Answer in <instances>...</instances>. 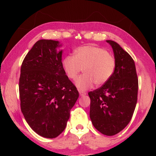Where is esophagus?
I'll list each match as a JSON object with an SVG mask.
<instances>
[{"label":"esophagus","instance_id":"34e87169","mask_svg":"<svg viewBox=\"0 0 156 156\" xmlns=\"http://www.w3.org/2000/svg\"><path fill=\"white\" fill-rule=\"evenodd\" d=\"M79 92H80V95L81 97H84V96L87 94L86 92H84V91H79Z\"/></svg>","mask_w":156,"mask_h":156}]
</instances>
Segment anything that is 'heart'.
I'll use <instances>...</instances> for the list:
<instances>
[{
  "label": "heart",
  "mask_w": 156,
  "mask_h": 156,
  "mask_svg": "<svg viewBox=\"0 0 156 156\" xmlns=\"http://www.w3.org/2000/svg\"><path fill=\"white\" fill-rule=\"evenodd\" d=\"M64 72L74 80L82 71V75L75 80V85L81 91L91 88L94 84L100 86L112 77L116 67V59L104 48L92 44L79 47L74 56L67 55L62 59Z\"/></svg>",
  "instance_id": "heart-1"
}]
</instances>
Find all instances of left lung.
I'll use <instances>...</instances> for the list:
<instances>
[{"label":"left lung","instance_id":"obj_1","mask_svg":"<svg viewBox=\"0 0 156 156\" xmlns=\"http://www.w3.org/2000/svg\"><path fill=\"white\" fill-rule=\"evenodd\" d=\"M106 42L113 49L116 67L103 86L88 93L89 116L96 129L104 135L114 136L131 121L137 103L138 81L131 55L117 42Z\"/></svg>","mask_w":156,"mask_h":156}]
</instances>
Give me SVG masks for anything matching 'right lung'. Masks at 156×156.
<instances>
[{
    "label": "right lung",
    "mask_w": 156,
    "mask_h": 156,
    "mask_svg": "<svg viewBox=\"0 0 156 156\" xmlns=\"http://www.w3.org/2000/svg\"><path fill=\"white\" fill-rule=\"evenodd\" d=\"M60 47L59 41L38 40L20 69L21 111L31 129L48 138H56L65 130L79 97L76 87L64 72Z\"/></svg>",
    "instance_id": "add662e5"
}]
</instances>
